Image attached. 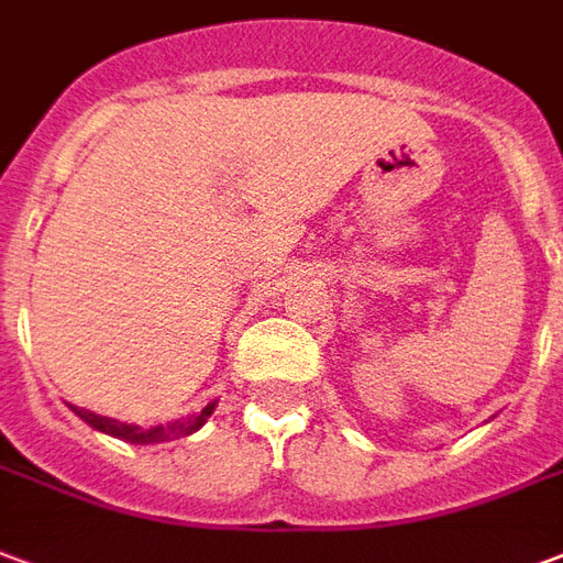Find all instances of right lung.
Here are the masks:
<instances>
[{
    "label": "right lung",
    "instance_id": "right-lung-1",
    "mask_svg": "<svg viewBox=\"0 0 563 563\" xmlns=\"http://www.w3.org/2000/svg\"><path fill=\"white\" fill-rule=\"evenodd\" d=\"M218 406V399L214 402H208L206 409L199 411V415H190V418H178V420H166V423H157V427H136V423H122V420H112L103 418V415H95L89 409H77V406H70V411L77 415L80 420H86L91 430L107 432L112 439H122L131 441V444H161V441H176V439H187V435H194V432L211 418V411Z\"/></svg>",
    "mask_w": 563,
    "mask_h": 563
}]
</instances>
